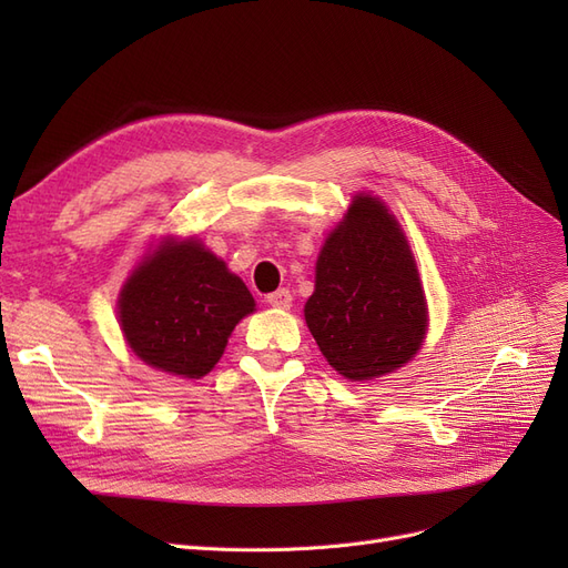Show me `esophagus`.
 Returning a JSON list of instances; mask_svg holds the SVG:
<instances>
[{
	"label": "esophagus",
	"mask_w": 568,
	"mask_h": 568,
	"mask_svg": "<svg viewBox=\"0 0 568 568\" xmlns=\"http://www.w3.org/2000/svg\"><path fill=\"white\" fill-rule=\"evenodd\" d=\"M265 301H267L272 307H282V311H288L291 301H294V296H291L288 288H280V291H274V294H267Z\"/></svg>",
	"instance_id": "1"
}]
</instances>
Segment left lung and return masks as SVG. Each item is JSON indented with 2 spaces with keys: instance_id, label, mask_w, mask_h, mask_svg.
<instances>
[{
  "instance_id": "8db88e82",
  "label": "left lung",
  "mask_w": 568,
  "mask_h": 568,
  "mask_svg": "<svg viewBox=\"0 0 568 568\" xmlns=\"http://www.w3.org/2000/svg\"><path fill=\"white\" fill-rule=\"evenodd\" d=\"M307 329L351 382L403 367L426 334V303L405 234L379 199L355 196L317 257Z\"/></svg>"
}]
</instances>
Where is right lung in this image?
Wrapping results in <instances>:
<instances>
[{
  "instance_id": "1",
  "label": "right lung",
  "mask_w": 568,
  "mask_h": 568,
  "mask_svg": "<svg viewBox=\"0 0 568 568\" xmlns=\"http://www.w3.org/2000/svg\"><path fill=\"white\" fill-rule=\"evenodd\" d=\"M253 307L246 284L189 239L165 242L132 272L120 291L118 315L132 353L146 365L201 379Z\"/></svg>"
}]
</instances>
